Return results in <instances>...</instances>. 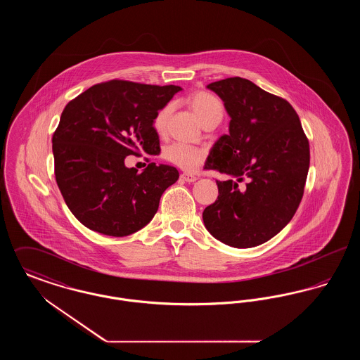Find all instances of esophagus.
Masks as SVG:
<instances>
[{"instance_id": "1", "label": "esophagus", "mask_w": 360, "mask_h": 360, "mask_svg": "<svg viewBox=\"0 0 360 360\" xmlns=\"http://www.w3.org/2000/svg\"><path fill=\"white\" fill-rule=\"evenodd\" d=\"M181 179H182V181H185V182L191 184V182H195L198 178H197V175H194V174L184 172V174H181Z\"/></svg>"}]
</instances>
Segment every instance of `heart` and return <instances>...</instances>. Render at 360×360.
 <instances>
[{"label": "heart", "mask_w": 360, "mask_h": 360, "mask_svg": "<svg viewBox=\"0 0 360 360\" xmlns=\"http://www.w3.org/2000/svg\"><path fill=\"white\" fill-rule=\"evenodd\" d=\"M188 103L191 110L194 112V115L197 116V119L202 124L210 120L220 121L223 116V105L220 103V100L206 91H197L191 94L188 98ZM170 112H172L170 105H166L156 113L154 127L158 132L165 129ZM163 158L179 169L193 170L194 167L202 163L205 153L201 148H197L188 144L174 143L165 148Z\"/></svg>", "instance_id": "1"}]
</instances>
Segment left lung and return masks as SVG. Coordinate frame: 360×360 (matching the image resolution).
Instances as JSON below:
<instances>
[{
	"label": "left lung",
	"instance_id": "1",
	"mask_svg": "<svg viewBox=\"0 0 360 360\" xmlns=\"http://www.w3.org/2000/svg\"><path fill=\"white\" fill-rule=\"evenodd\" d=\"M207 89L223 100L231 121L205 169L229 178L217 181L219 197L202 219L213 238L251 248L274 238L300 205L310 162L308 139L290 103L248 79L226 78Z\"/></svg>",
	"mask_w": 360,
	"mask_h": 360
}]
</instances>
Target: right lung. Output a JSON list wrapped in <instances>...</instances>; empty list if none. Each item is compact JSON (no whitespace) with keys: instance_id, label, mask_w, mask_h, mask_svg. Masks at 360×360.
<instances>
[{"instance_id":"1","label":"right lung","mask_w":360,"mask_h":360,"mask_svg":"<svg viewBox=\"0 0 360 360\" xmlns=\"http://www.w3.org/2000/svg\"><path fill=\"white\" fill-rule=\"evenodd\" d=\"M179 90L113 79L89 87L63 109L52 136L55 178L71 213L89 229L122 238L153 220L179 172L150 163L139 174L124 160L160 153L155 116Z\"/></svg>"}]
</instances>
